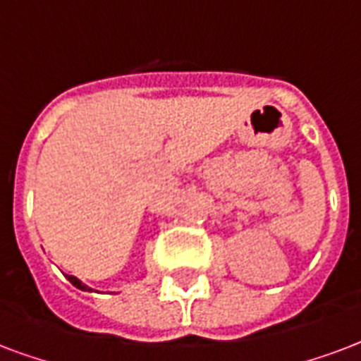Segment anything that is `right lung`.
Returning <instances> with one entry per match:
<instances>
[{"mask_svg": "<svg viewBox=\"0 0 361 361\" xmlns=\"http://www.w3.org/2000/svg\"><path fill=\"white\" fill-rule=\"evenodd\" d=\"M65 277H67V279H69L71 283H73V285L76 286V288H80V290H92V288H90V286L84 285V283H82L80 279H76L75 275H65Z\"/></svg>", "mask_w": 361, "mask_h": 361, "instance_id": "obj_1", "label": "right lung"}]
</instances>
